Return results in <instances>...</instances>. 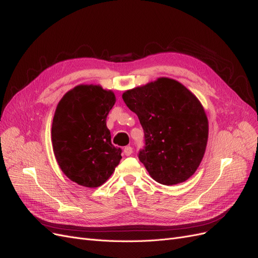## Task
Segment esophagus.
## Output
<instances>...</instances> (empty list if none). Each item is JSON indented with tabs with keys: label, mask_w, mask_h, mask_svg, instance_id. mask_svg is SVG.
Masks as SVG:
<instances>
[{
	"label": "esophagus",
	"mask_w": 258,
	"mask_h": 258,
	"mask_svg": "<svg viewBox=\"0 0 258 258\" xmlns=\"http://www.w3.org/2000/svg\"><path fill=\"white\" fill-rule=\"evenodd\" d=\"M132 153H134V150H132L131 146H126L123 148V154L126 156H130Z\"/></svg>",
	"instance_id": "34e87169"
}]
</instances>
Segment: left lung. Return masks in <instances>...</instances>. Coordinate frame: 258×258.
<instances>
[{
    "label": "left lung",
    "instance_id": "obj_1",
    "mask_svg": "<svg viewBox=\"0 0 258 258\" xmlns=\"http://www.w3.org/2000/svg\"><path fill=\"white\" fill-rule=\"evenodd\" d=\"M144 130L145 147L139 159L162 185L185 182L204 158L209 121L204 106L183 84L159 77L122 93Z\"/></svg>",
    "mask_w": 258,
    "mask_h": 258
}]
</instances>
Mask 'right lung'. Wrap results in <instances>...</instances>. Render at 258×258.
Instances as JSON below:
<instances>
[{
  "instance_id": "add662e5",
  "label": "right lung",
  "mask_w": 258,
  "mask_h": 258,
  "mask_svg": "<svg viewBox=\"0 0 258 258\" xmlns=\"http://www.w3.org/2000/svg\"><path fill=\"white\" fill-rule=\"evenodd\" d=\"M116 102L112 90L79 85L61 98L54 111L51 142L60 169L71 181L95 188L118 166L121 150L111 142L106 117Z\"/></svg>"
}]
</instances>
